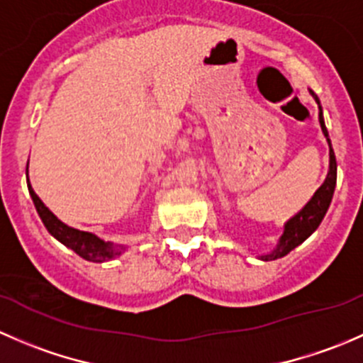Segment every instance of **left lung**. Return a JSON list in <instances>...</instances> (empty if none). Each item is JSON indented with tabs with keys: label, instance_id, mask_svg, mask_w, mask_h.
Masks as SVG:
<instances>
[{
	"label": "left lung",
	"instance_id": "left-lung-1",
	"mask_svg": "<svg viewBox=\"0 0 363 363\" xmlns=\"http://www.w3.org/2000/svg\"><path fill=\"white\" fill-rule=\"evenodd\" d=\"M309 93L313 94V98L316 100L318 108H320V124H321V131L323 135L327 137L328 142V149H330V170H328L327 179L325 182L321 184V188L314 193L313 199L306 203V207L295 214L290 221L284 225V232L281 235L279 242H277L276 250L270 251L269 255H262L259 259L263 262H270V259H277V258H283L286 256L288 252L294 251L296 246L303 242L307 237L313 235L316 232V228L320 226V223L323 221L325 214H327L328 207H330L332 202V196H334V189H335V182H337V161H335V155H334V149H332L330 144V138H328V131L327 126H325V121H323V112H321V105L318 96L314 94V91L309 89Z\"/></svg>",
	"mask_w": 363,
	"mask_h": 363
}]
</instances>
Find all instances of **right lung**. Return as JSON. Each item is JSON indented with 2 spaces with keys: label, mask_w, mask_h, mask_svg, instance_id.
Listing matches in <instances>:
<instances>
[{
  "label": "right lung",
  "mask_w": 363,
  "mask_h": 363,
  "mask_svg": "<svg viewBox=\"0 0 363 363\" xmlns=\"http://www.w3.org/2000/svg\"><path fill=\"white\" fill-rule=\"evenodd\" d=\"M28 189L29 195H31L33 203H35L36 212H38L40 219L45 225V228L49 230L50 235L54 239L60 240L61 244L73 250L79 256H82L84 259L87 262H94V263H101V262H108V259L116 258L119 256L121 252L124 251V247L117 250L113 247L112 242H105L101 240L100 237H96L94 233L89 232H82V230L72 228V226L65 225L61 219H57L52 212L49 211V207H45V203L38 199V195L35 193V189L31 188L28 179Z\"/></svg>",
  "instance_id": "obj_1"
}]
</instances>
